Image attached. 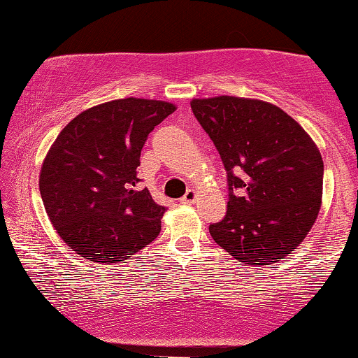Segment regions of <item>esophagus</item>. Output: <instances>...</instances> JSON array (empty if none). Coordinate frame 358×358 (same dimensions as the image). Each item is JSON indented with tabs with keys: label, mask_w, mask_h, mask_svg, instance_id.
Here are the masks:
<instances>
[{
	"label": "esophagus",
	"mask_w": 358,
	"mask_h": 358,
	"mask_svg": "<svg viewBox=\"0 0 358 358\" xmlns=\"http://www.w3.org/2000/svg\"><path fill=\"white\" fill-rule=\"evenodd\" d=\"M196 199H197V192L194 191V189H189V191L184 194V197L180 199V202H182V204H192Z\"/></svg>",
	"instance_id": "1"
}]
</instances>
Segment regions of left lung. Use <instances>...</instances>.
<instances>
[{
  "label": "left lung",
  "instance_id": "left-lung-1",
  "mask_svg": "<svg viewBox=\"0 0 358 358\" xmlns=\"http://www.w3.org/2000/svg\"><path fill=\"white\" fill-rule=\"evenodd\" d=\"M191 108L227 171V213L213 239L234 259L271 266L314 226L324 161L310 136L280 108L260 99L215 96Z\"/></svg>",
  "mask_w": 358,
  "mask_h": 358
}]
</instances>
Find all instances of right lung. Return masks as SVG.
Returning a JSON list of instances; mask_svg holds the SVG:
<instances>
[{
  "instance_id": "1",
  "label": "right lung",
  "mask_w": 358,
  "mask_h": 358,
  "mask_svg": "<svg viewBox=\"0 0 358 358\" xmlns=\"http://www.w3.org/2000/svg\"><path fill=\"white\" fill-rule=\"evenodd\" d=\"M176 111L166 101L126 98L78 114L59 132L39 172L52 227L81 257L126 262L161 232L166 207L138 189L141 149Z\"/></svg>"
}]
</instances>
